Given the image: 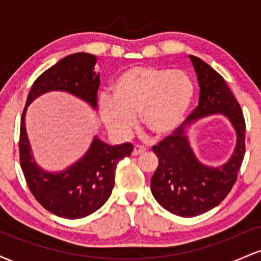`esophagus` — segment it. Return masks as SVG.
Instances as JSON below:
<instances>
[{
  "mask_svg": "<svg viewBox=\"0 0 261 261\" xmlns=\"http://www.w3.org/2000/svg\"><path fill=\"white\" fill-rule=\"evenodd\" d=\"M146 148L143 147V146H140V145H136L134 147V151H133V155H140L142 153H145Z\"/></svg>",
  "mask_w": 261,
  "mask_h": 261,
  "instance_id": "obj_1",
  "label": "esophagus"
}]
</instances>
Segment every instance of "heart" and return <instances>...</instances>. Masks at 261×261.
I'll use <instances>...</instances> for the list:
<instances>
[{
  "label": "heart",
  "instance_id": "obj_1",
  "mask_svg": "<svg viewBox=\"0 0 261 261\" xmlns=\"http://www.w3.org/2000/svg\"><path fill=\"white\" fill-rule=\"evenodd\" d=\"M194 95L187 73L154 66L124 71L112 85V97L101 95V120L112 133L126 136L141 116L152 136L166 137L180 125Z\"/></svg>",
  "mask_w": 261,
  "mask_h": 261
}]
</instances>
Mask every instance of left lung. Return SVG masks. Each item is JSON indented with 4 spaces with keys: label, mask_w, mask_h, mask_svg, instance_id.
I'll use <instances>...</instances> for the list:
<instances>
[{
    "label": "left lung",
    "mask_w": 261,
    "mask_h": 261,
    "mask_svg": "<svg viewBox=\"0 0 261 261\" xmlns=\"http://www.w3.org/2000/svg\"><path fill=\"white\" fill-rule=\"evenodd\" d=\"M200 86L199 106L179 127L152 147L158 167L151 191L163 208L181 217H195L216 207L238 178L245 153V120L238 100L223 77L201 59L190 55ZM221 112L236 128L237 147L222 167L210 169L197 161L185 137V126L196 118Z\"/></svg>",
    "instance_id": "8db88e82"
}]
</instances>
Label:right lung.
Segmentation results:
<instances>
[{"label": "right lung", "instance_id": "right-lung-1", "mask_svg": "<svg viewBox=\"0 0 261 261\" xmlns=\"http://www.w3.org/2000/svg\"><path fill=\"white\" fill-rule=\"evenodd\" d=\"M97 59L91 54L77 53L66 56L46 70L33 83L20 118L19 161L27 185L45 210L59 217L83 218L100 208L114 188L116 166L133 152L131 143L109 146L98 139L85 157L59 174L39 169L32 160L27 139L24 115L27 107L35 98L50 91H65L97 107L99 73L93 71Z\"/></svg>", "mask_w": 261, "mask_h": 261}]
</instances>
